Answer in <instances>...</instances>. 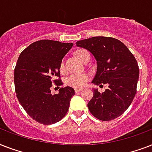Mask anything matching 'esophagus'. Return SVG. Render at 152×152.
<instances>
[{
  "label": "esophagus",
  "mask_w": 152,
  "mask_h": 152,
  "mask_svg": "<svg viewBox=\"0 0 152 152\" xmlns=\"http://www.w3.org/2000/svg\"><path fill=\"white\" fill-rule=\"evenodd\" d=\"M82 91V88H75V92H80Z\"/></svg>",
  "instance_id": "34e87169"
}]
</instances>
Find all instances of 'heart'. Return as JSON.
<instances>
[{
	"mask_svg": "<svg viewBox=\"0 0 152 152\" xmlns=\"http://www.w3.org/2000/svg\"><path fill=\"white\" fill-rule=\"evenodd\" d=\"M89 53L85 50H78L76 52V56L78 57L79 59L81 61L83 62L85 60L86 57L88 56ZM59 70L61 73H64L66 69H65V64H64V60H62L59 65ZM89 76L88 74L82 73V74H74L69 76L66 80V83L68 85L72 86L73 88H83V86L85 85L86 82L88 80Z\"/></svg>",
	"mask_w": 152,
	"mask_h": 152,
	"instance_id": "1",
	"label": "heart"
}]
</instances>
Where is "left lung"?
I'll return each instance as SVG.
<instances>
[{
	"label": "left lung",
	"mask_w": 152,
	"mask_h": 152,
	"mask_svg": "<svg viewBox=\"0 0 152 152\" xmlns=\"http://www.w3.org/2000/svg\"><path fill=\"white\" fill-rule=\"evenodd\" d=\"M76 46L87 49L97 61V72L92 83L109 85L102 93L94 90L88 110L101 121L118 118L129 108L137 93V60L125 44L111 37H92L76 42Z\"/></svg>",
	"instance_id": "left-lung-1"
}]
</instances>
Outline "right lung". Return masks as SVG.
<instances>
[{
  "label": "right lung",
  "instance_id": "obj_1",
  "mask_svg": "<svg viewBox=\"0 0 152 152\" xmlns=\"http://www.w3.org/2000/svg\"><path fill=\"white\" fill-rule=\"evenodd\" d=\"M72 43L53 40L37 41L23 50L14 69L18 100L27 113L40 124L51 125L64 118L75 95L71 87L61 88L51 94L50 88L62 86L59 65Z\"/></svg>",
  "mask_w": 152,
  "mask_h": 152
}]
</instances>
